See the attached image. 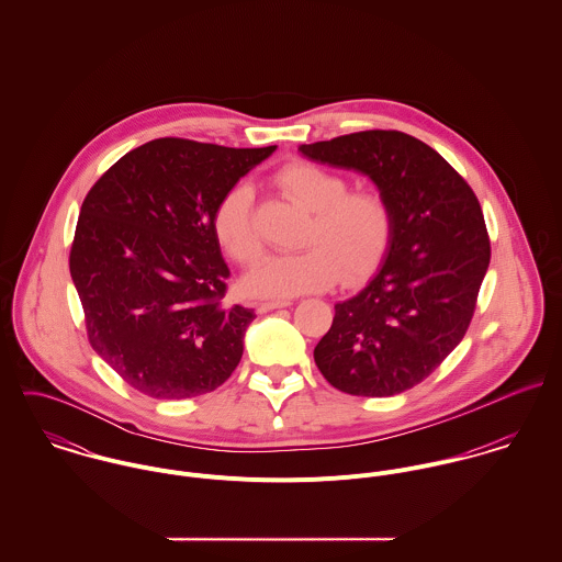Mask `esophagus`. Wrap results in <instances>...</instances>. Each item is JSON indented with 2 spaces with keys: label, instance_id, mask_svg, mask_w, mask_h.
<instances>
[{
  "label": "esophagus",
  "instance_id": "1",
  "mask_svg": "<svg viewBox=\"0 0 562 562\" xmlns=\"http://www.w3.org/2000/svg\"><path fill=\"white\" fill-rule=\"evenodd\" d=\"M290 305H292L290 301H268V303H259V305H257V312H259V314H266V312L281 310V307H290Z\"/></svg>",
  "mask_w": 562,
  "mask_h": 562
}]
</instances>
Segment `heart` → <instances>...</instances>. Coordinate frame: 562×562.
I'll return each instance as SVG.
<instances>
[{
  "mask_svg": "<svg viewBox=\"0 0 562 562\" xmlns=\"http://www.w3.org/2000/svg\"><path fill=\"white\" fill-rule=\"evenodd\" d=\"M279 188L312 212L301 252L268 255L241 279L255 299H292L330 288L337 279L357 283L381 261L392 238L387 201L368 190L348 192V181L316 164L296 161L277 175ZM214 234L240 263L261 252L252 218V188L236 183L214 212Z\"/></svg>",
  "mask_w": 562,
  "mask_h": 562,
  "instance_id": "obj_1",
  "label": "heart"
}]
</instances>
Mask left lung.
I'll return each mask as SVG.
<instances>
[{"mask_svg": "<svg viewBox=\"0 0 562 562\" xmlns=\"http://www.w3.org/2000/svg\"><path fill=\"white\" fill-rule=\"evenodd\" d=\"M299 151L366 175L392 210L383 261L335 303L316 366L350 396L402 394L439 368L474 316L491 259L481 203L435 149L402 132H357Z\"/></svg>", "mask_w": 562, "mask_h": 562, "instance_id": "left-lung-1", "label": "left lung"}]
</instances>
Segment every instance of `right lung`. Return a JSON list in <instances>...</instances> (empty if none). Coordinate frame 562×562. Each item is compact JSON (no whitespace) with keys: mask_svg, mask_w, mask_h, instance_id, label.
Masks as SVG:
<instances>
[{"mask_svg":"<svg viewBox=\"0 0 562 562\" xmlns=\"http://www.w3.org/2000/svg\"><path fill=\"white\" fill-rule=\"evenodd\" d=\"M274 149L158 138L86 194L69 266L88 339L140 394L194 398L238 368L255 314L225 303L229 268L214 212Z\"/></svg>","mask_w":562,"mask_h":562,"instance_id":"obj_1","label":"right lung"}]
</instances>
